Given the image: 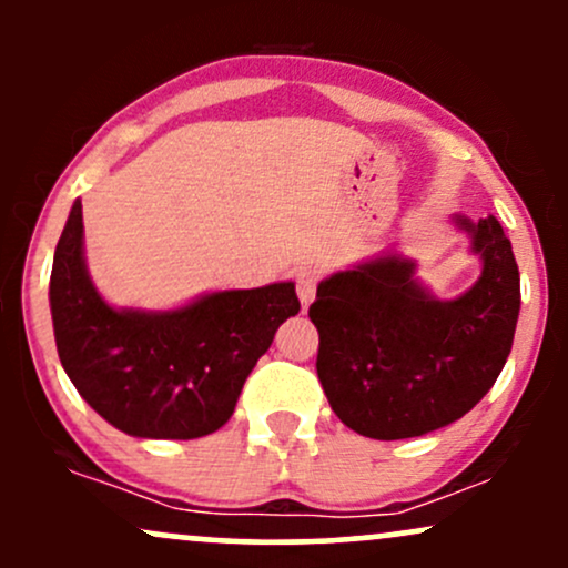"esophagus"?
I'll use <instances>...</instances> for the list:
<instances>
[{
	"label": "esophagus",
	"mask_w": 568,
	"mask_h": 568,
	"mask_svg": "<svg viewBox=\"0 0 568 568\" xmlns=\"http://www.w3.org/2000/svg\"><path fill=\"white\" fill-rule=\"evenodd\" d=\"M317 283H321V272L317 270H302L296 275V293L298 298H302L304 306L312 304V298H315V291H317Z\"/></svg>",
	"instance_id": "1"
}]
</instances>
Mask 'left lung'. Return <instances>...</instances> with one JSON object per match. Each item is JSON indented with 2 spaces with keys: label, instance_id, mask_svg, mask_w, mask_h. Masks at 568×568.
Instances as JSON below:
<instances>
[{
  "label": "left lung",
  "instance_id": "left-lung-1",
  "mask_svg": "<svg viewBox=\"0 0 568 568\" xmlns=\"http://www.w3.org/2000/svg\"><path fill=\"white\" fill-rule=\"evenodd\" d=\"M459 224L473 232L484 275L454 302L429 296L397 256L317 285V379L338 419L366 438H416L462 419L510 355L520 310L513 245L494 216Z\"/></svg>",
  "mask_w": 568,
  "mask_h": 568
}]
</instances>
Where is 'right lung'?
I'll return each instance as SVG.
<instances>
[{"label": "right lung", "mask_w": 568, "mask_h": 568, "mask_svg": "<svg viewBox=\"0 0 568 568\" xmlns=\"http://www.w3.org/2000/svg\"><path fill=\"white\" fill-rule=\"evenodd\" d=\"M293 283L221 291L175 312L112 310L82 258V205L58 240L50 310L58 357L77 393L135 438L192 440L216 433L240 389L298 312Z\"/></svg>", "instance_id": "right-lung-1"}]
</instances>
